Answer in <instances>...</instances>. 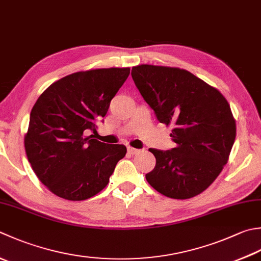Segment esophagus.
<instances>
[{"label":"esophagus","mask_w":261,"mask_h":261,"mask_svg":"<svg viewBox=\"0 0 261 261\" xmlns=\"http://www.w3.org/2000/svg\"><path fill=\"white\" fill-rule=\"evenodd\" d=\"M127 152L131 155H135L137 152H139V149H136V148H132V147H127Z\"/></svg>","instance_id":"1"}]
</instances>
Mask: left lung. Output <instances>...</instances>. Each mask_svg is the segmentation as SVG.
Masks as SVG:
<instances>
[{"instance_id": "left-lung-1", "label": "left lung", "mask_w": 261, "mask_h": 261, "mask_svg": "<svg viewBox=\"0 0 261 261\" xmlns=\"http://www.w3.org/2000/svg\"><path fill=\"white\" fill-rule=\"evenodd\" d=\"M132 79L157 120L172 125L175 148H150L155 168L148 183L173 199L192 198L212 185L226 164L236 140L237 125L222 93L180 68L141 64Z\"/></svg>"}]
</instances>
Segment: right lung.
Returning a JSON list of instances; mask_svg holds the SVG:
<instances>
[{
    "mask_svg": "<svg viewBox=\"0 0 261 261\" xmlns=\"http://www.w3.org/2000/svg\"><path fill=\"white\" fill-rule=\"evenodd\" d=\"M130 74V68L80 71L55 81L30 113L24 149L35 174L50 192L71 201L86 200L109 185L123 145L91 136L96 123Z\"/></svg>",
    "mask_w": 261,
    "mask_h": 261,
    "instance_id": "add662e5",
    "label": "right lung"
}]
</instances>
